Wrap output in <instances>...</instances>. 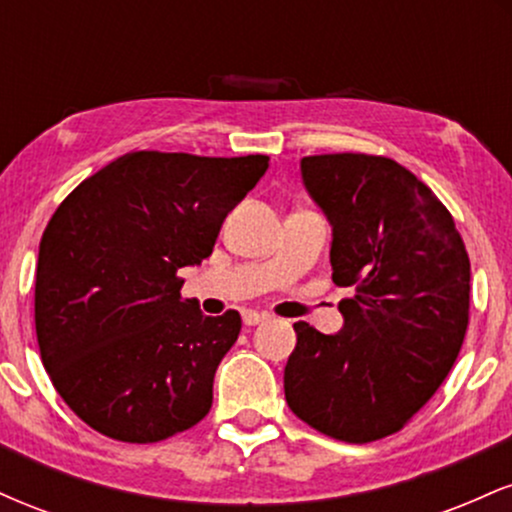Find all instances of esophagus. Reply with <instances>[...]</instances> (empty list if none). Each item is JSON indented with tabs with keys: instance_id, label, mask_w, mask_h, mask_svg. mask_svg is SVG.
I'll return each instance as SVG.
<instances>
[{
	"instance_id": "34e87169",
	"label": "esophagus",
	"mask_w": 512,
	"mask_h": 512,
	"mask_svg": "<svg viewBox=\"0 0 512 512\" xmlns=\"http://www.w3.org/2000/svg\"><path fill=\"white\" fill-rule=\"evenodd\" d=\"M243 322H245V325H248V327L262 325V322H267V315L257 313V310H245V313H243Z\"/></svg>"
}]
</instances>
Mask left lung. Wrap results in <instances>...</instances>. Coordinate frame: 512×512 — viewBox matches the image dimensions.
Instances as JSON below:
<instances>
[{
  "label": "left lung",
  "mask_w": 512,
  "mask_h": 512,
  "mask_svg": "<svg viewBox=\"0 0 512 512\" xmlns=\"http://www.w3.org/2000/svg\"><path fill=\"white\" fill-rule=\"evenodd\" d=\"M301 170L332 223L334 284L354 296L339 334L293 325L286 402L325 436L373 443L448 378L469 325V257L445 204L392 158L305 156Z\"/></svg>",
  "instance_id": "left-lung-1"
}]
</instances>
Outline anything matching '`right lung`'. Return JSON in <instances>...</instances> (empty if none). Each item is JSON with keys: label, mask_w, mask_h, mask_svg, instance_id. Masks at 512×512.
<instances>
[{"label": "right lung", "mask_w": 512, "mask_h": 512, "mask_svg": "<svg viewBox=\"0 0 512 512\" xmlns=\"http://www.w3.org/2000/svg\"><path fill=\"white\" fill-rule=\"evenodd\" d=\"M269 156L132 151L76 185L45 228L35 272L43 366L84 424L122 443L197 426L238 310L202 315L178 272L211 255Z\"/></svg>", "instance_id": "1"}]
</instances>
